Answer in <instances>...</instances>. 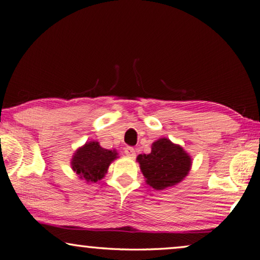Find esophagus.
<instances>
[{
	"label": "esophagus",
	"mask_w": 260,
	"mask_h": 260,
	"mask_svg": "<svg viewBox=\"0 0 260 260\" xmlns=\"http://www.w3.org/2000/svg\"><path fill=\"white\" fill-rule=\"evenodd\" d=\"M124 153L127 155V157L129 158H135V150L133 148H131V146H127L124 150Z\"/></svg>",
	"instance_id": "esophagus-1"
}]
</instances>
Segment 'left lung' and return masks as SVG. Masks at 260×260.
<instances>
[{"label": "left lung", "mask_w": 260, "mask_h": 260, "mask_svg": "<svg viewBox=\"0 0 260 260\" xmlns=\"http://www.w3.org/2000/svg\"><path fill=\"white\" fill-rule=\"evenodd\" d=\"M138 162L148 185L166 190L181 183L192 166V158L181 145L161 138L151 145L149 154H139Z\"/></svg>", "instance_id": "1"}]
</instances>
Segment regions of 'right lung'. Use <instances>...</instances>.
<instances>
[{
  "label": "right lung",
  "instance_id": "right-lung-1",
  "mask_svg": "<svg viewBox=\"0 0 260 260\" xmlns=\"http://www.w3.org/2000/svg\"><path fill=\"white\" fill-rule=\"evenodd\" d=\"M117 158L116 150L103 149L96 141H91L75 151L70 165L79 178L96 183L105 177L110 164Z\"/></svg>",
  "mask_w": 260,
  "mask_h": 260
}]
</instances>
